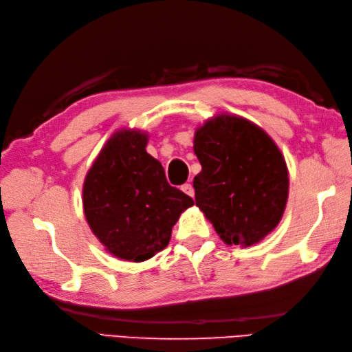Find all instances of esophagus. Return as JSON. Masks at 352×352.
<instances>
[{
  "label": "esophagus",
  "instance_id": "obj_1",
  "mask_svg": "<svg viewBox=\"0 0 352 352\" xmlns=\"http://www.w3.org/2000/svg\"><path fill=\"white\" fill-rule=\"evenodd\" d=\"M184 190V192L186 194V195H189L190 198H194V195H195V190H194V186L190 185V184H185V185H182V188H180Z\"/></svg>",
  "mask_w": 352,
  "mask_h": 352
}]
</instances>
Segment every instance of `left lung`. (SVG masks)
Returning a JSON list of instances; mask_svg holds the SVG:
<instances>
[{
    "label": "left lung",
    "mask_w": 352,
    "mask_h": 352,
    "mask_svg": "<svg viewBox=\"0 0 352 352\" xmlns=\"http://www.w3.org/2000/svg\"><path fill=\"white\" fill-rule=\"evenodd\" d=\"M194 151L202 170L195 202L228 245L257 243L278 226L289 177L279 148L257 124L217 116L199 127Z\"/></svg>",
    "instance_id": "1"
}]
</instances>
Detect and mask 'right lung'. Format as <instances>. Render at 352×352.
<instances>
[{"instance_id": "obj_1", "label": "right lung", "mask_w": 352, "mask_h": 352, "mask_svg": "<svg viewBox=\"0 0 352 352\" xmlns=\"http://www.w3.org/2000/svg\"><path fill=\"white\" fill-rule=\"evenodd\" d=\"M146 142L140 131L116 132L83 184L85 217L94 235L110 254L135 263L163 251L179 216L194 204L168 185Z\"/></svg>"}]
</instances>
